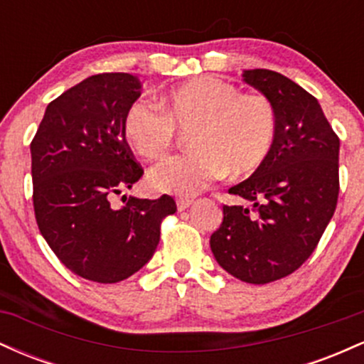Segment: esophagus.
<instances>
[{
  "label": "esophagus",
  "mask_w": 364,
  "mask_h": 364,
  "mask_svg": "<svg viewBox=\"0 0 364 364\" xmlns=\"http://www.w3.org/2000/svg\"><path fill=\"white\" fill-rule=\"evenodd\" d=\"M191 203H193V200H190V198H178V200H176V205H178V210H179V212L186 210V208L190 207Z\"/></svg>",
  "instance_id": "1"
}]
</instances>
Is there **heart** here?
<instances>
[{
    "label": "heart",
    "instance_id": "b5f03b06",
    "mask_svg": "<svg viewBox=\"0 0 364 364\" xmlns=\"http://www.w3.org/2000/svg\"><path fill=\"white\" fill-rule=\"evenodd\" d=\"M176 128L188 133L190 152L150 171L157 191L195 195L225 173L245 176L262 166L272 149L277 111L260 92H245L217 77H198L166 92L161 109L139 99L123 118L127 144L149 161L173 149Z\"/></svg>",
    "mask_w": 364,
    "mask_h": 364
}]
</instances>
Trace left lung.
I'll return each mask as SVG.
<instances>
[{
	"label": "left lung",
	"mask_w": 364,
	"mask_h": 364,
	"mask_svg": "<svg viewBox=\"0 0 364 364\" xmlns=\"http://www.w3.org/2000/svg\"><path fill=\"white\" fill-rule=\"evenodd\" d=\"M243 80L277 111V129L262 166L229 193L210 236L217 263L240 281L267 284L298 270L315 252L339 196V136L318 101L272 70H245ZM252 207L250 208L249 205Z\"/></svg>",
	"instance_id": "1"
}]
</instances>
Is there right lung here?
<instances>
[{
    "mask_svg": "<svg viewBox=\"0 0 364 364\" xmlns=\"http://www.w3.org/2000/svg\"><path fill=\"white\" fill-rule=\"evenodd\" d=\"M140 90L129 73L92 75L48 104L31 144L41 235L63 265L94 282L139 272L156 252L162 219L176 212L169 195L111 205L144 174L121 129Z\"/></svg>",
    "mask_w": 364,
    "mask_h": 364,
    "instance_id": "1",
    "label": "right lung"
}]
</instances>
